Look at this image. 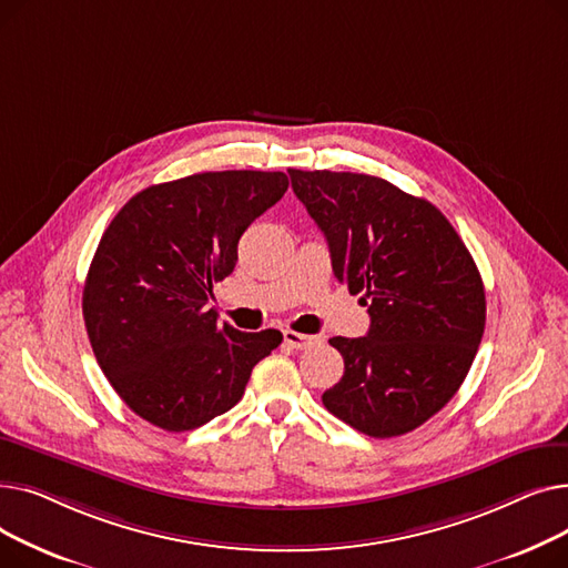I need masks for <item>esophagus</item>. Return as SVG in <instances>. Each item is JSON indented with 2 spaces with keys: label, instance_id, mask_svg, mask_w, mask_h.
<instances>
[{
  "label": "esophagus",
  "instance_id": "obj_1",
  "mask_svg": "<svg viewBox=\"0 0 568 568\" xmlns=\"http://www.w3.org/2000/svg\"><path fill=\"white\" fill-rule=\"evenodd\" d=\"M283 338H285V343H287L290 347H294V349H306V347H311V345L317 343L315 336H306V334L290 332V329L283 332Z\"/></svg>",
  "mask_w": 568,
  "mask_h": 568
}]
</instances>
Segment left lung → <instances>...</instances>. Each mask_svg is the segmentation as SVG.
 Returning a JSON list of instances; mask_svg holds the SVG:
<instances>
[{"mask_svg":"<svg viewBox=\"0 0 568 568\" xmlns=\"http://www.w3.org/2000/svg\"><path fill=\"white\" fill-rule=\"evenodd\" d=\"M324 232L334 276L364 294L371 329L329 341L345 362L324 407L371 437L426 424L460 389L486 326V292L463 239L435 204L386 179L287 170Z\"/></svg>","mask_w":568,"mask_h":568,"instance_id":"1","label":"left lung"}]
</instances>
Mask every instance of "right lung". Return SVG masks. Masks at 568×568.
<instances>
[{
  "label": "right lung",
  "mask_w": 568,
  "mask_h": 568,
  "mask_svg": "<svg viewBox=\"0 0 568 568\" xmlns=\"http://www.w3.org/2000/svg\"><path fill=\"white\" fill-rule=\"evenodd\" d=\"M285 172L191 174L133 195L103 232L82 290L89 343L112 389L168 433L244 396L276 329L239 332L209 308L246 227L287 191Z\"/></svg>",
  "instance_id": "obj_1"
}]
</instances>
